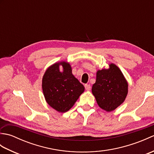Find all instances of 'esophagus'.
I'll use <instances>...</instances> for the list:
<instances>
[{
	"label": "esophagus",
	"mask_w": 154,
	"mask_h": 154,
	"mask_svg": "<svg viewBox=\"0 0 154 154\" xmlns=\"http://www.w3.org/2000/svg\"><path fill=\"white\" fill-rule=\"evenodd\" d=\"M85 89L87 91H90L91 90V85L89 84H85Z\"/></svg>",
	"instance_id": "1"
}]
</instances>
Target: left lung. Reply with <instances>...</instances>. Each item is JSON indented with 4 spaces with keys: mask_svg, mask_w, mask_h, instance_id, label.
<instances>
[{
    "mask_svg": "<svg viewBox=\"0 0 154 154\" xmlns=\"http://www.w3.org/2000/svg\"><path fill=\"white\" fill-rule=\"evenodd\" d=\"M92 93L101 109L110 112L122 104L128 94V83L120 69L111 63L108 69L99 70Z\"/></svg>",
    "mask_w": 154,
    "mask_h": 154,
    "instance_id": "8db88e82",
    "label": "left lung"
}]
</instances>
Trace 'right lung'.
Wrapping results in <instances>:
<instances>
[{"mask_svg":"<svg viewBox=\"0 0 154 154\" xmlns=\"http://www.w3.org/2000/svg\"><path fill=\"white\" fill-rule=\"evenodd\" d=\"M62 65L64 71H59ZM67 62L54 63L49 67L42 79V89L48 104L60 112H65L74 105L85 87L71 72Z\"/></svg>","mask_w":154,"mask_h":154,"instance_id":"add662e5","label":"right lung"}]
</instances>
